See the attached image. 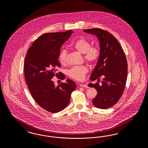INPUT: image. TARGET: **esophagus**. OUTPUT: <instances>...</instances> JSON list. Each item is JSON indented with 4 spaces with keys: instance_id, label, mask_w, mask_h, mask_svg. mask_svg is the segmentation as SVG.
Segmentation results:
<instances>
[{
    "instance_id": "34e87169",
    "label": "esophagus",
    "mask_w": 148,
    "mask_h": 148,
    "mask_svg": "<svg viewBox=\"0 0 148 148\" xmlns=\"http://www.w3.org/2000/svg\"><path fill=\"white\" fill-rule=\"evenodd\" d=\"M80 86L81 87H85V88H88V86L86 85H85V84H80Z\"/></svg>"
}]
</instances>
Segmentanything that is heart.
<instances>
[{
    "mask_svg": "<svg viewBox=\"0 0 148 148\" xmlns=\"http://www.w3.org/2000/svg\"><path fill=\"white\" fill-rule=\"evenodd\" d=\"M73 47L84 54V58L86 62L92 63L95 62L100 54V49L96 45H90L89 41L84 38H80L73 45ZM60 62L62 64H65L67 61V51L65 50H62L58 56ZM88 72V69L85 66H78L72 67L68 71V75L76 80H81Z\"/></svg>",
    "mask_w": 148,
    "mask_h": 148,
    "instance_id": "heart-1",
    "label": "heart"
}]
</instances>
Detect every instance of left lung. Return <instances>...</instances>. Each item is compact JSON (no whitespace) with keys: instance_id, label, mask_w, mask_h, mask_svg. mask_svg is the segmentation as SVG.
Masks as SVG:
<instances>
[{"instance_id":"obj_1","label":"left lung","mask_w":148,"mask_h":148,"mask_svg":"<svg viewBox=\"0 0 148 148\" xmlns=\"http://www.w3.org/2000/svg\"><path fill=\"white\" fill-rule=\"evenodd\" d=\"M84 32L98 37L100 45L98 61L90 80L101 84L90 83L98 94L93 99L95 107L106 109L114 105L121 98L127 80V63L124 51L116 38L100 28L85 29Z\"/></svg>"}]
</instances>
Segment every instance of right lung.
I'll return each mask as SVG.
<instances>
[{"label": "right lung", "instance_id": "right-lung-1", "mask_svg": "<svg viewBox=\"0 0 148 148\" xmlns=\"http://www.w3.org/2000/svg\"><path fill=\"white\" fill-rule=\"evenodd\" d=\"M73 32L45 33L34 42L27 52L24 62V75L32 97L38 105L48 112L57 113L69 104L76 84L71 79L55 86V75L63 80L65 75L56 73L60 67L58 61L61 47Z\"/></svg>", "mask_w": 148, "mask_h": 148}]
</instances>
